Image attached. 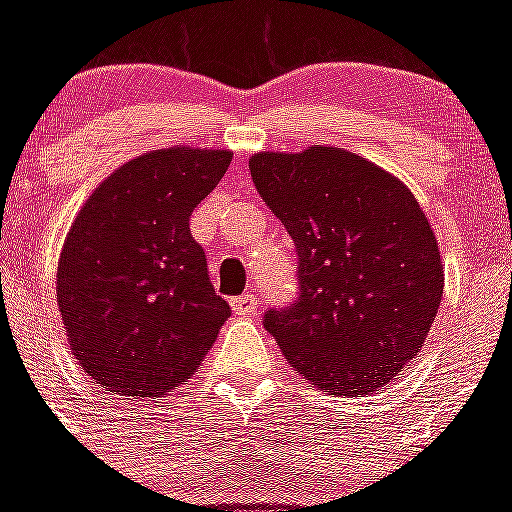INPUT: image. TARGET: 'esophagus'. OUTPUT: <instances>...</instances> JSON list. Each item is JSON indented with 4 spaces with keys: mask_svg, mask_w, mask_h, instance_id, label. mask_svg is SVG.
<instances>
[{
    "mask_svg": "<svg viewBox=\"0 0 512 512\" xmlns=\"http://www.w3.org/2000/svg\"><path fill=\"white\" fill-rule=\"evenodd\" d=\"M230 305H233L235 315H243V318H253V315L259 312L261 302H259V297L248 295V292H246V295H241V297H233V300H230Z\"/></svg>",
    "mask_w": 512,
    "mask_h": 512,
    "instance_id": "esophagus-1",
    "label": "esophagus"
}]
</instances>
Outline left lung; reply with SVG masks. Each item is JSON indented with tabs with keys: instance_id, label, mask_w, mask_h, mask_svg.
<instances>
[{
	"instance_id": "8db88e82",
	"label": "left lung",
	"mask_w": 512,
	"mask_h": 512,
	"mask_svg": "<svg viewBox=\"0 0 512 512\" xmlns=\"http://www.w3.org/2000/svg\"><path fill=\"white\" fill-rule=\"evenodd\" d=\"M248 169L297 251L300 292L269 307L264 328L312 384L377 392L415 359L443 295L436 235L413 192L341 148L256 153Z\"/></svg>"
}]
</instances>
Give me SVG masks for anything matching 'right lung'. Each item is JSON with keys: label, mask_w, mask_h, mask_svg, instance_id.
Wrapping results in <instances>:
<instances>
[{"label": "right lung", "mask_w": 512, "mask_h": 512, "mask_svg": "<svg viewBox=\"0 0 512 512\" xmlns=\"http://www.w3.org/2000/svg\"><path fill=\"white\" fill-rule=\"evenodd\" d=\"M230 158L202 148L143 153L76 215L58 264V310L81 369L107 392L138 400L184 384L230 315L189 230Z\"/></svg>", "instance_id": "add662e5"}]
</instances>
